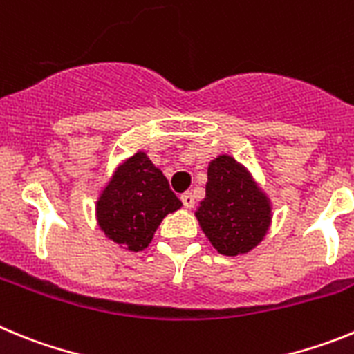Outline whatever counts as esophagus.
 Segmentation results:
<instances>
[{
	"instance_id": "obj_1",
	"label": "esophagus",
	"mask_w": 354,
	"mask_h": 354,
	"mask_svg": "<svg viewBox=\"0 0 354 354\" xmlns=\"http://www.w3.org/2000/svg\"><path fill=\"white\" fill-rule=\"evenodd\" d=\"M180 200H183V205L186 209H192L193 205H195V196H193V193H184V195L180 196Z\"/></svg>"
}]
</instances>
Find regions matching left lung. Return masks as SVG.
<instances>
[{"mask_svg":"<svg viewBox=\"0 0 354 354\" xmlns=\"http://www.w3.org/2000/svg\"><path fill=\"white\" fill-rule=\"evenodd\" d=\"M200 227L221 255L236 257L264 239L271 204L252 174L227 154L209 162L205 198L195 212Z\"/></svg>","mask_w":354,"mask_h":354,"instance_id":"obj_1","label":"left lung"}]
</instances>
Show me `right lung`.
Masks as SVG:
<instances>
[{"label":"right lung","mask_w":354,"mask_h":354,"mask_svg":"<svg viewBox=\"0 0 354 354\" xmlns=\"http://www.w3.org/2000/svg\"><path fill=\"white\" fill-rule=\"evenodd\" d=\"M167 177L145 152H136L111 175L97 200V223L106 237L129 252H142L162 218L180 209Z\"/></svg>","instance_id":"obj_1"}]
</instances>
